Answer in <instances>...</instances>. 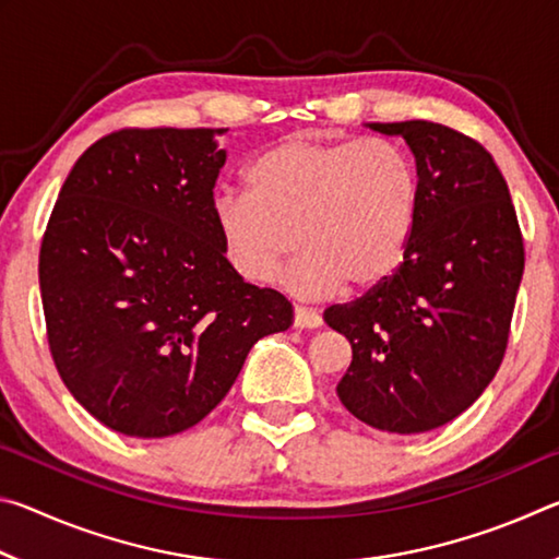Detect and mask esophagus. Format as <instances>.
Listing matches in <instances>:
<instances>
[{
	"label": "esophagus",
	"instance_id": "1",
	"mask_svg": "<svg viewBox=\"0 0 559 559\" xmlns=\"http://www.w3.org/2000/svg\"><path fill=\"white\" fill-rule=\"evenodd\" d=\"M293 325L296 328H320L323 325V318H320V313L313 308H296L293 310Z\"/></svg>",
	"mask_w": 559,
	"mask_h": 559
}]
</instances>
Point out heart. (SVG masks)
I'll list each match as a JSON object with an SVG mask.
<instances>
[{
  "mask_svg": "<svg viewBox=\"0 0 559 559\" xmlns=\"http://www.w3.org/2000/svg\"><path fill=\"white\" fill-rule=\"evenodd\" d=\"M246 187L214 200L226 259L243 281L266 286L300 243L283 283L306 300L394 276L421 212L414 157L382 138H283L249 165Z\"/></svg>",
  "mask_w": 559,
  "mask_h": 559,
  "instance_id": "heart-1",
  "label": "heart"
}]
</instances>
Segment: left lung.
<instances>
[{"label":"left lung","instance_id":"8db88e82","mask_svg":"<svg viewBox=\"0 0 559 559\" xmlns=\"http://www.w3.org/2000/svg\"><path fill=\"white\" fill-rule=\"evenodd\" d=\"M365 128L404 138L421 212L394 276L325 310L353 345L337 396L374 429L424 433L466 412L503 362L523 236L506 179L476 140L429 120Z\"/></svg>","mask_w":559,"mask_h":559}]
</instances>
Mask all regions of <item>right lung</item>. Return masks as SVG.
<instances>
[{
    "label": "right lung",
    "mask_w": 559,
    "mask_h": 559,
    "mask_svg": "<svg viewBox=\"0 0 559 559\" xmlns=\"http://www.w3.org/2000/svg\"><path fill=\"white\" fill-rule=\"evenodd\" d=\"M224 130L100 138L59 192L39 257L51 355L108 429L163 439L200 424L261 337L293 325L278 290L243 283L214 224Z\"/></svg>",
    "instance_id": "right-lung-1"
}]
</instances>
